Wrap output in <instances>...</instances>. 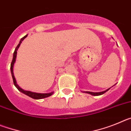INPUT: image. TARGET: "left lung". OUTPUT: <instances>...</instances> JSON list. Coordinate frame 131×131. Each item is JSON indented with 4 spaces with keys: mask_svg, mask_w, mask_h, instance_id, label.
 <instances>
[{
    "mask_svg": "<svg viewBox=\"0 0 131 131\" xmlns=\"http://www.w3.org/2000/svg\"><path fill=\"white\" fill-rule=\"evenodd\" d=\"M110 89H107V90H106V91H103V92H89V91H88V92H86V93L90 94H91V95L99 96V95H102V94H104L105 92H107V91H109V90H110Z\"/></svg>",
    "mask_w": 131,
    "mask_h": 131,
    "instance_id": "8db88e82",
    "label": "left lung"
}]
</instances>
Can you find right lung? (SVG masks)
<instances>
[{
	"mask_svg": "<svg viewBox=\"0 0 131 131\" xmlns=\"http://www.w3.org/2000/svg\"><path fill=\"white\" fill-rule=\"evenodd\" d=\"M27 35L25 36H24V37H22L20 41H19V44L16 47V49L14 50V55H13V59H12V63H11V66H10V69H11V73H12V79H13V81H14V85L16 86V87L19 90L20 92H23L24 94L27 95L28 96L31 97V98H33V99H42V98H47V97L48 96H50L51 95H52L53 93L54 92H52L50 93H45V94H42V93H37V92H31V91H24L23 89H21L19 86H18L17 83H16V79H15L14 75V73H13V67H14V64L15 62H16V55H17V50H18V48L20 46L21 43L22 42V41L24 40V39H25V37H27Z\"/></svg>",
	"mask_w": 131,
	"mask_h": 131,
	"instance_id": "add662e5",
	"label": "right lung"
}]
</instances>
